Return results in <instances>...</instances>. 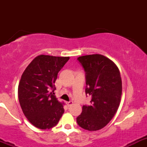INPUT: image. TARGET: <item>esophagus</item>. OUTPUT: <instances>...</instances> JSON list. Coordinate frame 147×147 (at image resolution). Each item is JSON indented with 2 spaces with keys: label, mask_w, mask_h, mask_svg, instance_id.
I'll use <instances>...</instances> for the list:
<instances>
[{
  "label": "esophagus",
  "mask_w": 147,
  "mask_h": 147,
  "mask_svg": "<svg viewBox=\"0 0 147 147\" xmlns=\"http://www.w3.org/2000/svg\"><path fill=\"white\" fill-rule=\"evenodd\" d=\"M72 104H73V102L72 101H69V102H66V105H67L68 107H69V106H71V105H72Z\"/></svg>",
  "instance_id": "1"
}]
</instances>
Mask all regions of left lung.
<instances>
[{"label":"left lung","mask_w":147,"mask_h":147,"mask_svg":"<svg viewBox=\"0 0 147 147\" xmlns=\"http://www.w3.org/2000/svg\"><path fill=\"white\" fill-rule=\"evenodd\" d=\"M86 72V94L91 104L82 107L77 117L78 125L88 131L105 127L114 117L119 107L122 82L119 69L108 57L100 54L78 57Z\"/></svg>","instance_id":"left-lung-1"}]
</instances>
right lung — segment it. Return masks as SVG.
<instances>
[{
	"label": "right lung",
	"mask_w": 147,
	"mask_h": 147,
	"mask_svg": "<svg viewBox=\"0 0 147 147\" xmlns=\"http://www.w3.org/2000/svg\"><path fill=\"white\" fill-rule=\"evenodd\" d=\"M69 59L40 55L22 75L18 90L19 102L25 116L37 128H53L64 113L65 103L59 102L50 90H55L57 73Z\"/></svg>",
	"instance_id": "1"
}]
</instances>
